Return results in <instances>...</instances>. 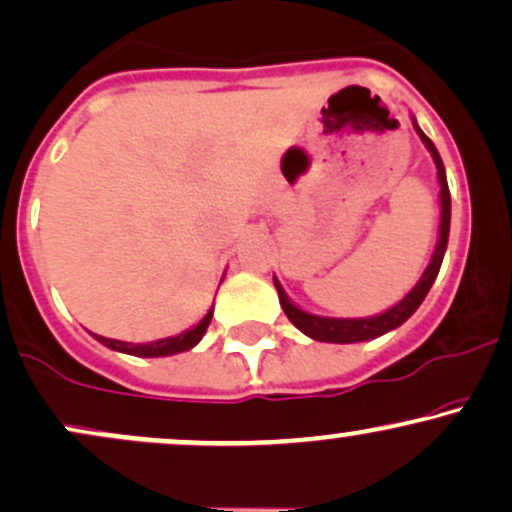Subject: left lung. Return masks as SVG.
I'll use <instances>...</instances> for the list:
<instances>
[{"mask_svg": "<svg viewBox=\"0 0 512 512\" xmlns=\"http://www.w3.org/2000/svg\"><path fill=\"white\" fill-rule=\"evenodd\" d=\"M414 127H416V132H419V137L424 139L426 149L433 154V161H436V168H438L440 209L443 211H440V238H438L436 252H433V260L426 267V272L419 279V284H416L414 289H411L407 296H404L402 301L395 305V308H390L383 315L366 317V320H332V317H317V315L305 313V310L296 308V305L286 298L281 284L274 279V286H276V291H279V301H281V308H284L286 317H289L298 330H301L303 334H308V337L317 339V342L354 344V342H366V339H375V337H380V334L395 330V327H399L404 320H409V317L414 315V310L419 308L421 301L426 298V293L431 291L433 281H436V276L440 272V264H443L445 248H448V236H450V190H448V178H445L443 158H440L438 149L433 146L431 139L421 132L416 122H414Z\"/></svg>", "mask_w": 512, "mask_h": 512, "instance_id": "1", "label": "left lung"}]
</instances>
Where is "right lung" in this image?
Returning <instances> with one entry per match:
<instances>
[{
    "mask_svg": "<svg viewBox=\"0 0 512 512\" xmlns=\"http://www.w3.org/2000/svg\"><path fill=\"white\" fill-rule=\"evenodd\" d=\"M209 322H211V310L204 315V320L199 322L197 327H192V330L182 332V334H178V337H168V339H161V342H149V344L117 342V339L101 337V334H93V337H96L101 344L110 346V349L125 351V354H132V356H170V354H180V351L192 349V346L202 339V334L207 332Z\"/></svg>",
    "mask_w": 512,
    "mask_h": 512,
    "instance_id": "add662e5",
    "label": "right lung"
}]
</instances>
